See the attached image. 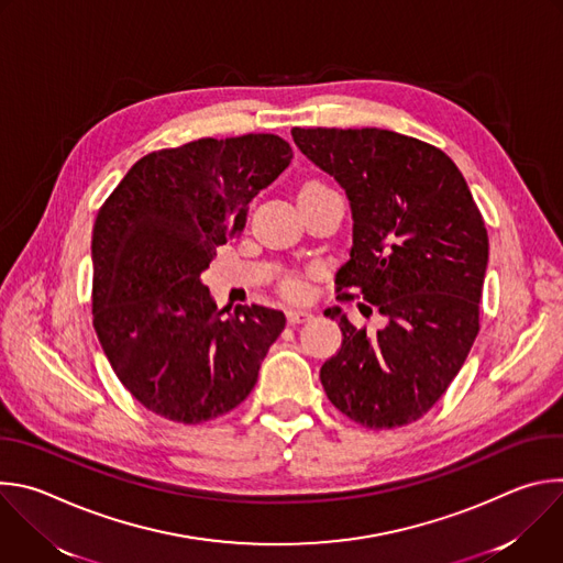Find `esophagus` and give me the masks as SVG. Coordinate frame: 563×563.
Wrapping results in <instances>:
<instances>
[{"mask_svg":"<svg viewBox=\"0 0 563 563\" xmlns=\"http://www.w3.org/2000/svg\"><path fill=\"white\" fill-rule=\"evenodd\" d=\"M309 316H311V311H309V309H302V307H298V309H289V311H287V323H289V325L302 323V320H307Z\"/></svg>","mask_w":563,"mask_h":563,"instance_id":"esophagus-1","label":"esophagus"}]
</instances>
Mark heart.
<instances>
[{"mask_svg":"<svg viewBox=\"0 0 563 563\" xmlns=\"http://www.w3.org/2000/svg\"><path fill=\"white\" fill-rule=\"evenodd\" d=\"M320 187H328L325 183H320V180H309V183H305L302 185V189L300 191H307V189H320ZM283 289L289 294V296H302L305 294V283L300 280V278H296V276H289V278H285L283 280Z\"/></svg>","mask_w":563,"mask_h":563,"instance_id":"obj_1","label":"heart"}]
</instances>
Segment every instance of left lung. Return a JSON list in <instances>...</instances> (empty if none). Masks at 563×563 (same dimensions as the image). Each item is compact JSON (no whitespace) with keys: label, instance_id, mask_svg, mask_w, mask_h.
<instances>
[{"label":"left lung","instance_id":"8db88e82","mask_svg":"<svg viewBox=\"0 0 563 563\" xmlns=\"http://www.w3.org/2000/svg\"><path fill=\"white\" fill-rule=\"evenodd\" d=\"M291 135L352 205L354 245L336 274V300L363 296L385 318L372 334L341 307L325 309L343 345L320 367V383L363 428L408 426L445 394L478 334L484 216L456 165L428 142L387 129L294 126Z\"/></svg>","mask_w":563,"mask_h":563}]
</instances>
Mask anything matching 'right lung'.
Returning a JSON list of instances; mask_svg holds the SVG:
<instances>
[{
  "label": "right lung",
  "instance_id": "1",
  "mask_svg": "<svg viewBox=\"0 0 563 563\" xmlns=\"http://www.w3.org/2000/svg\"><path fill=\"white\" fill-rule=\"evenodd\" d=\"M291 157L274 133L200 137L140 157L100 207L93 328L115 376L148 412L198 426L254 389L285 313L263 305L220 311L200 274Z\"/></svg>",
  "mask_w": 563,
  "mask_h": 563
}]
</instances>
